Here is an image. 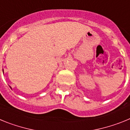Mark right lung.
<instances>
[{
    "label": "right lung",
    "mask_w": 130,
    "mask_h": 130,
    "mask_svg": "<svg viewBox=\"0 0 130 130\" xmlns=\"http://www.w3.org/2000/svg\"><path fill=\"white\" fill-rule=\"evenodd\" d=\"M2 71H3V70H2Z\"/></svg>",
    "instance_id": "obj_1"
}]
</instances>
